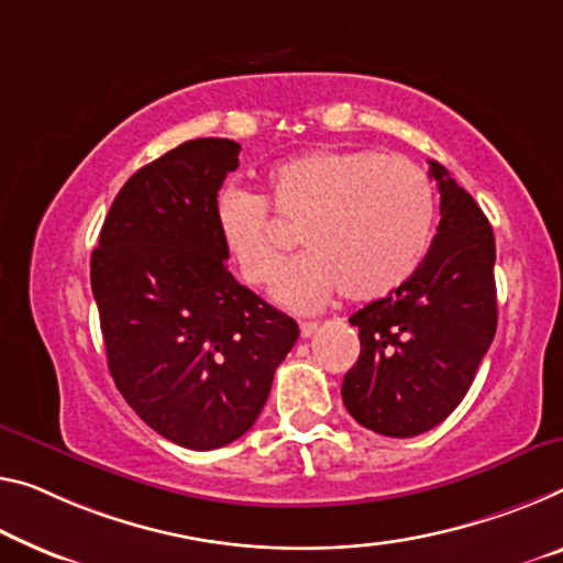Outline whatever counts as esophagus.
I'll use <instances>...</instances> for the list:
<instances>
[{
	"label": "esophagus",
	"mask_w": 563,
	"mask_h": 563,
	"mask_svg": "<svg viewBox=\"0 0 563 563\" xmlns=\"http://www.w3.org/2000/svg\"><path fill=\"white\" fill-rule=\"evenodd\" d=\"M319 330V324L317 322H301L299 324V332H301V336H311Z\"/></svg>",
	"instance_id": "obj_1"
}]
</instances>
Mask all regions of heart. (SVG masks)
<instances>
[{"mask_svg": "<svg viewBox=\"0 0 563 563\" xmlns=\"http://www.w3.org/2000/svg\"><path fill=\"white\" fill-rule=\"evenodd\" d=\"M276 219L301 229L307 254L282 272L274 299L299 314L334 294L354 301L400 289L420 269L435 231L438 201L428 173L402 155L314 148L266 173L264 196L227 186L213 223L233 269L266 287L284 262L287 236Z\"/></svg>", "mask_w": 563, "mask_h": 563, "instance_id": "b5f03b06", "label": "heart"}]
</instances>
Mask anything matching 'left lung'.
Instances as JSON below:
<instances>
[{"label": "left lung", "instance_id": "8db88e82", "mask_svg": "<svg viewBox=\"0 0 563 563\" xmlns=\"http://www.w3.org/2000/svg\"><path fill=\"white\" fill-rule=\"evenodd\" d=\"M440 223L430 252L400 289L354 311L360 357L344 375L342 400L362 428L412 438L435 428L468 393L498 324L496 239L440 163Z\"/></svg>", "mask_w": 563, "mask_h": 563}]
</instances>
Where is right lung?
Segmentation results:
<instances>
[{"label":"right lung","instance_id":"1","mask_svg":"<svg viewBox=\"0 0 563 563\" xmlns=\"http://www.w3.org/2000/svg\"><path fill=\"white\" fill-rule=\"evenodd\" d=\"M239 151L229 137H196L133 173L90 258L115 387L145 426L191 451L254 426L299 336L227 266L213 201Z\"/></svg>","mask_w":563,"mask_h":563}]
</instances>
